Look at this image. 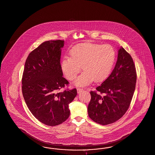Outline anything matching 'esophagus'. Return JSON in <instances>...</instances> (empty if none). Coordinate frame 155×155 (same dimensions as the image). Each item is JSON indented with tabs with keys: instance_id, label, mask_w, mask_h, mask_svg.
Returning <instances> with one entry per match:
<instances>
[{
	"instance_id": "obj_1",
	"label": "esophagus",
	"mask_w": 155,
	"mask_h": 155,
	"mask_svg": "<svg viewBox=\"0 0 155 155\" xmlns=\"http://www.w3.org/2000/svg\"><path fill=\"white\" fill-rule=\"evenodd\" d=\"M77 93H78V94H80V93H82L83 91H84V90L82 89H81V88H77Z\"/></svg>"
}]
</instances>
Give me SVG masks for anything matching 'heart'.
Segmentation results:
<instances>
[{"label": "heart", "mask_w": 155, "mask_h": 155, "mask_svg": "<svg viewBox=\"0 0 155 155\" xmlns=\"http://www.w3.org/2000/svg\"><path fill=\"white\" fill-rule=\"evenodd\" d=\"M70 57L62 61L61 68L66 78L73 80L80 72L84 71L75 81V85L86 86L94 80L101 82L109 75L114 64L116 53L110 45L91 43L78 44L70 52Z\"/></svg>", "instance_id": "obj_1"}]
</instances>
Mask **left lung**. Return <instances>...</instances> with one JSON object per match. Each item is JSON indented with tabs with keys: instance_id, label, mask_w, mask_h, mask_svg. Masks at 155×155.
Masks as SVG:
<instances>
[{
	"instance_id": "left-lung-1",
	"label": "left lung",
	"mask_w": 155,
	"mask_h": 155,
	"mask_svg": "<svg viewBox=\"0 0 155 155\" xmlns=\"http://www.w3.org/2000/svg\"><path fill=\"white\" fill-rule=\"evenodd\" d=\"M137 75L134 61L122 46L118 50L117 61L112 73L91 91L87 107L89 117L94 122L107 125L116 122L127 111L135 91Z\"/></svg>"
}]
</instances>
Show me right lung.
<instances>
[{
    "instance_id": "obj_1",
    "label": "right lung",
    "mask_w": 155,
    "mask_h": 155,
    "mask_svg": "<svg viewBox=\"0 0 155 155\" xmlns=\"http://www.w3.org/2000/svg\"><path fill=\"white\" fill-rule=\"evenodd\" d=\"M64 41L42 43L29 54L22 77V93L27 107L40 122L58 125L70 116L69 104L77 96V89L58 92L68 85L60 64Z\"/></svg>"
}]
</instances>
